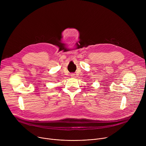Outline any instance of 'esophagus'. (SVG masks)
<instances>
[{
    "instance_id": "34e87169",
    "label": "esophagus",
    "mask_w": 146,
    "mask_h": 146,
    "mask_svg": "<svg viewBox=\"0 0 146 146\" xmlns=\"http://www.w3.org/2000/svg\"><path fill=\"white\" fill-rule=\"evenodd\" d=\"M75 76H75V74H74V73H72V74H70V77H72V78H74V77H76Z\"/></svg>"
}]
</instances>
